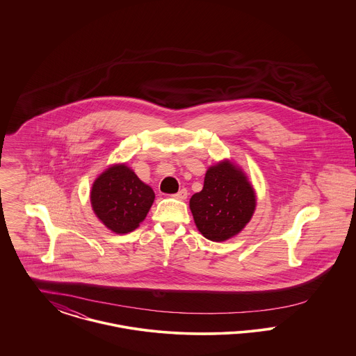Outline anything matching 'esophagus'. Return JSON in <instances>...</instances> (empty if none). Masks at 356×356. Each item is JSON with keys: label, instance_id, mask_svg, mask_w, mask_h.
Here are the masks:
<instances>
[{"label": "esophagus", "instance_id": "esophagus-1", "mask_svg": "<svg viewBox=\"0 0 356 356\" xmlns=\"http://www.w3.org/2000/svg\"><path fill=\"white\" fill-rule=\"evenodd\" d=\"M173 197L177 199V200H186V197H188V191H186V188H183L177 193H175Z\"/></svg>", "mask_w": 356, "mask_h": 356}]
</instances>
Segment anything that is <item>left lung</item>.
Listing matches in <instances>:
<instances>
[{"label":"left lung","instance_id":"left-lung-1","mask_svg":"<svg viewBox=\"0 0 356 356\" xmlns=\"http://www.w3.org/2000/svg\"><path fill=\"white\" fill-rule=\"evenodd\" d=\"M189 208L205 238L225 241L252 219L256 193L244 170L225 159L207 170L203 189L191 197Z\"/></svg>","mask_w":356,"mask_h":356}]
</instances>
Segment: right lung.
Masks as SVG:
<instances>
[{"mask_svg": "<svg viewBox=\"0 0 356 356\" xmlns=\"http://www.w3.org/2000/svg\"><path fill=\"white\" fill-rule=\"evenodd\" d=\"M154 202L152 188L143 183L125 163L113 164L93 181L90 204L95 215L115 234L135 231Z\"/></svg>", "mask_w": 356, "mask_h": 356, "instance_id": "1", "label": "right lung"}]
</instances>
